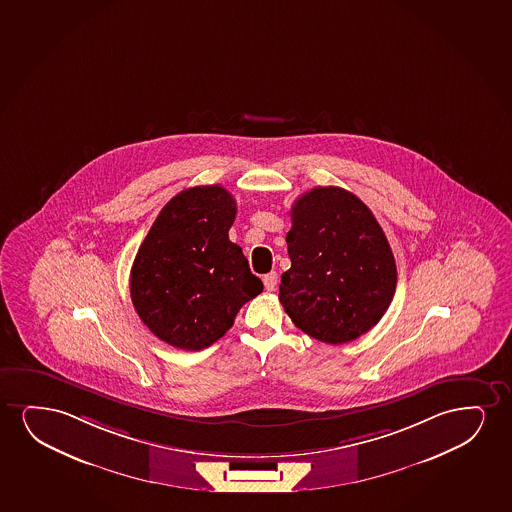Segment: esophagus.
Instances as JSON below:
<instances>
[{"instance_id":"1","label":"esophagus","mask_w":512,"mask_h":512,"mask_svg":"<svg viewBox=\"0 0 512 512\" xmlns=\"http://www.w3.org/2000/svg\"><path fill=\"white\" fill-rule=\"evenodd\" d=\"M276 285H278V274L269 273L264 276V286H266L267 292H273Z\"/></svg>"}]
</instances>
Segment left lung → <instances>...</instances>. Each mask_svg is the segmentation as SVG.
Masks as SVG:
<instances>
[{"instance_id": "1", "label": "left lung", "mask_w": 512, "mask_h": 512, "mask_svg": "<svg viewBox=\"0 0 512 512\" xmlns=\"http://www.w3.org/2000/svg\"><path fill=\"white\" fill-rule=\"evenodd\" d=\"M292 267L279 302L302 332L346 344L379 323L396 292V262L372 210L342 187H314L292 206Z\"/></svg>"}]
</instances>
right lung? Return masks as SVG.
Masks as SVG:
<instances>
[{
  "mask_svg": "<svg viewBox=\"0 0 512 512\" xmlns=\"http://www.w3.org/2000/svg\"><path fill=\"white\" fill-rule=\"evenodd\" d=\"M234 219L236 201L224 187H191L163 206L142 241L130 295L144 325L166 344L212 346L264 290L241 246L229 241Z\"/></svg>",
  "mask_w": 512,
  "mask_h": 512,
  "instance_id": "1",
  "label": "right lung"
}]
</instances>
